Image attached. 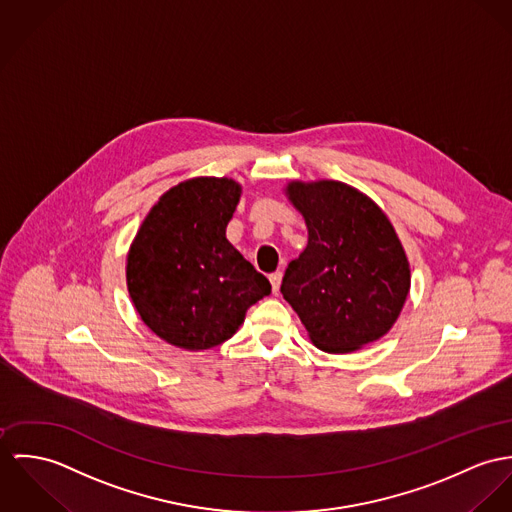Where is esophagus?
I'll list each match as a JSON object with an SVG mask.
<instances>
[{
  "mask_svg": "<svg viewBox=\"0 0 512 512\" xmlns=\"http://www.w3.org/2000/svg\"><path fill=\"white\" fill-rule=\"evenodd\" d=\"M269 281L273 284V292L277 294V292H279V286H281V281H283V273H281V271L271 273V275H269Z\"/></svg>",
  "mask_w": 512,
  "mask_h": 512,
  "instance_id": "34e87169",
  "label": "esophagus"
}]
</instances>
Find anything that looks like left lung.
<instances>
[{"mask_svg": "<svg viewBox=\"0 0 512 512\" xmlns=\"http://www.w3.org/2000/svg\"><path fill=\"white\" fill-rule=\"evenodd\" d=\"M308 226V245L290 261L281 292L310 340L347 353L379 340L397 322L410 269L397 233L381 208L336 182L288 184Z\"/></svg>", "mask_w": 512, "mask_h": 512, "instance_id": "8db88e82", "label": "left lung"}]
</instances>
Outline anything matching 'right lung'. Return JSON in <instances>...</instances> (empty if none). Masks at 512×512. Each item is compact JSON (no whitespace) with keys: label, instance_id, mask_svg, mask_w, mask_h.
<instances>
[{"label":"right lung","instance_id":"obj_1","mask_svg":"<svg viewBox=\"0 0 512 512\" xmlns=\"http://www.w3.org/2000/svg\"><path fill=\"white\" fill-rule=\"evenodd\" d=\"M239 194L229 178L180 182L153 206L129 249V296L141 320L176 347L224 343L247 308L271 294L269 279L226 239Z\"/></svg>","mask_w":512,"mask_h":512}]
</instances>
